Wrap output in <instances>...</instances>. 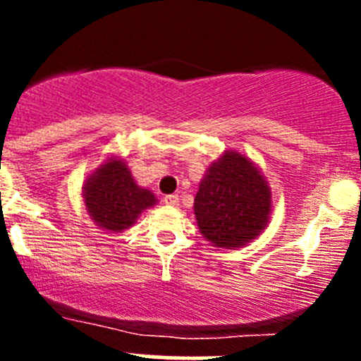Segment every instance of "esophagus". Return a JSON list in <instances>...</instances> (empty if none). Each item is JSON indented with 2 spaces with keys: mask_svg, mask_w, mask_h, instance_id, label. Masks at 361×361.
Masks as SVG:
<instances>
[{
  "mask_svg": "<svg viewBox=\"0 0 361 361\" xmlns=\"http://www.w3.org/2000/svg\"><path fill=\"white\" fill-rule=\"evenodd\" d=\"M164 204H166V206H180V199H178V195H166V197H164Z\"/></svg>",
  "mask_w": 361,
  "mask_h": 361,
  "instance_id": "1",
  "label": "esophagus"
}]
</instances>
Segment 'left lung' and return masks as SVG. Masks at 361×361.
Segmentation results:
<instances>
[{"label": "left lung", "instance_id": "1", "mask_svg": "<svg viewBox=\"0 0 361 361\" xmlns=\"http://www.w3.org/2000/svg\"><path fill=\"white\" fill-rule=\"evenodd\" d=\"M272 192L260 167L248 155L225 150L199 183L194 214L211 246L238 250L257 239L271 220Z\"/></svg>", "mask_w": 361, "mask_h": 361}]
</instances>
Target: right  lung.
I'll use <instances>...</instances> for the list:
<instances>
[{"instance_id":"obj_1","label":"right lung","mask_w":361,"mask_h":361,"mask_svg":"<svg viewBox=\"0 0 361 361\" xmlns=\"http://www.w3.org/2000/svg\"><path fill=\"white\" fill-rule=\"evenodd\" d=\"M82 201L101 231L118 234L129 231L143 211L157 206L159 199L137 185L126 159L110 154L83 181Z\"/></svg>"}]
</instances>
